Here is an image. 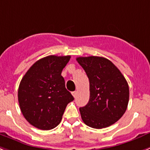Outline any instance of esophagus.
<instances>
[{
	"instance_id": "obj_1",
	"label": "esophagus",
	"mask_w": 150,
	"mask_h": 150,
	"mask_svg": "<svg viewBox=\"0 0 150 150\" xmlns=\"http://www.w3.org/2000/svg\"><path fill=\"white\" fill-rule=\"evenodd\" d=\"M71 93H72V96H73V97L75 98V97H76V96H77V91H74V92H72Z\"/></svg>"
}]
</instances>
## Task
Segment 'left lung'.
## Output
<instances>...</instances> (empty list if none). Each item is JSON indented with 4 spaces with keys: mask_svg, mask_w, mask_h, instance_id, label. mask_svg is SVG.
<instances>
[{
    "mask_svg": "<svg viewBox=\"0 0 150 150\" xmlns=\"http://www.w3.org/2000/svg\"><path fill=\"white\" fill-rule=\"evenodd\" d=\"M89 79L90 99L79 109L85 125L93 128L107 127L119 120L129 101V87L119 69L100 57H78Z\"/></svg>",
    "mask_w": 150,
    "mask_h": 150,
    "instance_id": "left-lung-1",
    "label": "left lung"
}]
</instances>
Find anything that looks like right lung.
Instances as JSON below:
<instances>
[{"mask_svg": "<svg viewBox=\"0 0 150 150\" xmlns=\"http://www.w3.org/2000/svg\"><path fill=\"white\" fill-rule=\"evenodd\" d=\"M71 57L48 56L35 62L25 74L18 90L23 116L34 127L47 131L62 120L68 103L74 97L61 75Z\"/></svg>", "mask_w": 150, "mask_h": 150, "instance_id": "obj_1", "label": "right lung"}]
</instances>
